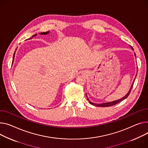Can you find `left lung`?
Masks as SVG:
<instances>
[{
  "instance_id": "left-lung-1",
  "label": "left lung",
  "mask_w": 148,
  "mask_h": 148,
  "mask_svg": "<svg viewBox=\"0 0 148 148\" xmlns=\"http://www.w3.org/2000/svg\"><path fill=\"white\" fill-rule=\"evenodd\" d=\"M131 47L133 49V47L131 46ZM134 55L136 56V54H135V53H134ZM136 75H137V74H136ZM135 78L134 79V81H133V84H132V86H131V87H130V90H129V92H128V93L124 96V97H123V98H121V99H119V100H117V101H113V102H108V103H101V104H97V103H93V102H90L89 100H88V99H87V100L88 101V102H89V103H90V104H92V105H95V106H102V107H108V106H113V105H116V104H117L118 103H119V102H121L122 101H123L124 99H125V98H127L128 96H129V95H130V92H131V90H132V87H133V84H134V80H135Z\"/></svg>"
}]
</instances>
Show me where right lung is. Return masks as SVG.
Wrapping results in <instances>:
<instances>
[{
	"instance_id": "right-lung-1",
	"label": "right lung",
	"mask_w": 148,
	"mask_h": 148,
	"mask_svg": "<svg viewBox=\"0 0 148 148\" xmlns=\"http://www.w3.org/2000/svg\"><path fill=\"white\" fill-rule=\"evenodd\" d=\"M47 33H49V32H44V33H41L40 34H47ZM37 34H35V35H34V36H32V37H34V36H36ZM32 37H31L30 38H32ZM14 55H15V53H14ZM14 56H13V61H14Z\"/></svg>"
}]
</instances>
